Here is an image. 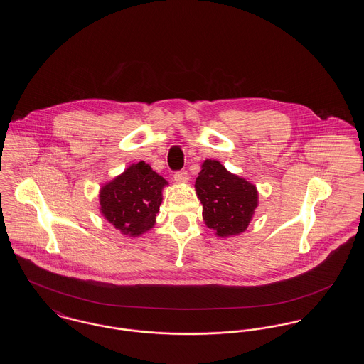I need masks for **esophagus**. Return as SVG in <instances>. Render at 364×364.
Segmentation results:
<instances>
[{"mask_svg":"<svg viewBox=\"0 0 364 364\" xmlns=\"http://www.w3.org/2000/svg\"><path fill=\"white\" fill-rule=\"evenodd\" d=\"M174 181L178 183V184H183V183H188L190 180V174L187 171H178L174 173Z\"/></svg>","mask_w":364,"mask_h":364,"instance_id":"1","label":"esophagus"}]
</instances>
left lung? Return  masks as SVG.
I'll use <instances>...</instances> for the list:
<instances>
[{
  "instance_id": "1",
  "label": "left lung",
  "mask_w": 364,
  "mask_h": 364,
  "mask_svg": "<svg viewBox=\"0 0 364 364\" xmlns=\"http://www.w3.org/2000/svg\"><path fill=\"white\" fill-rule=\"evenodd\" d=\"M195 190L203 206L205 224L220 237L244 232L258 206L257 187L228 172L215 159L203 162Z\"/></svg>"
}]
</instances>
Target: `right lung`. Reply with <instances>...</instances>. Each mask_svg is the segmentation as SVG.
Masks as SVG:
<instances>
[{
  "mask_svg": "<svg viewBox=\"0 0 364 364\" xmlns=\"http://www.w3.org/2000/svg\"><path fill=\"white\" fill-rule=\"evenodd\" d=\"M166 184L162 176L140 161L101 188V213L122 235L140 236L156 224Z\"/></svg>",
  "mask_w": 364,
  "mask_h": 364,
  "instance_id": "add662e5",
  "label": "right lung"
}]
</instances>
